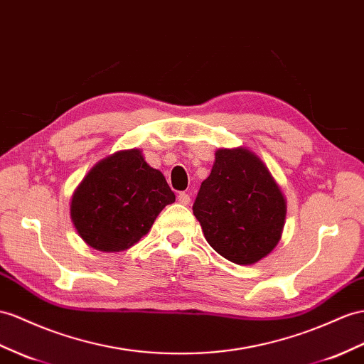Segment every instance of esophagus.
<instances>
[{
  "label": "esophagus",
  "mask_w": 364,
  "mask_h": 364,
  "mask_svg": "<svg viewBox=\"0 0 364 364\" xmlns=\"http://www.w3.org/2000/svg\"><path fill=\"white\" fill-rule=\"evenodd\" d=\"M176 200H178V203H180V204H184V206H188V204L191 203L189 193H186V192H180V193H178V197H176Z\"/></svg>",
  "instance_id": "34e87169"
}]
</instances>
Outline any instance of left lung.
<instances>
[{"label":"left lung","mask_w":364,"mask_h":364,"mask_svg":"<svg viewBox=\"0 0 364 364\" xmlns=\"http://www.w3.org/2000/svg\"><path fill=\"white\" fill-rule=\"evenodd\" d=\"M192 210L212 249L232 263L254 264L282 238L286 200L254 152L218 149Z\"/></svg>","instance_id":"1"}]
</instances>
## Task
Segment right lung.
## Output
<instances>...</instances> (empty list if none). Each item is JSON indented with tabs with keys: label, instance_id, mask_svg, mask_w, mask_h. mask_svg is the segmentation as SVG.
I'll return each instance as SVG.
<instances>
[{
	"label": "right lung",
	"instance_id": "1",
	"mask_svg": "<svg viewBox=\"0 0 364 364\" xmlns=\"http://www.w3.org/2000/svg\"><path fill=\"white\" fill-rule=\"evenodd\" d=\"M173 201L164 175L144 161L139 149H127L92 167L73 192L70 218L87 246L119 252L138 243Z\"/></svg>",
	"mask_w": 364,
	"mask_h": 364
}]
</instances>
